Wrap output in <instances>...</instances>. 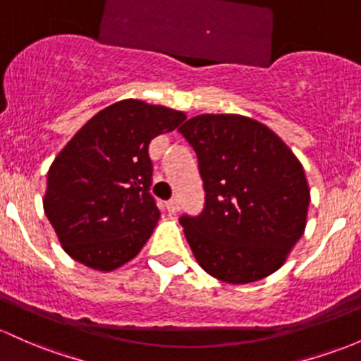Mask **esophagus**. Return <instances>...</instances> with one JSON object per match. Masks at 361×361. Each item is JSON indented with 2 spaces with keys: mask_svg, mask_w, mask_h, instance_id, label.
<instances>
[{
  "mask_svg": "<svg viewBox=\"0 0 361 361\" xmlns=\"http://www.w3.org/2000/svg\"><path fill=\"white\" fill-rule=\"evenodd\" d=\"M166 212L169 213L179 212V200H177V197H172V200L166 201Z\"/></svg>",
  "mask_w": 361,
  "mask_h": 361,
  "instance_id": "1",
  "label": "esophagus"
}]
</instances>
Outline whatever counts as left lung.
<instances>
[{
    "instance_id": "1",
    "label": "left lung",
    "mask_w": 361,
    "mask_h": 361,
    "mask_svg": "<svg viewBox=\"0 0 361 361\" xmlns=\"http://www.w3.org/2000/svg\"><path fill=\"white\" fill-rule=\"evenodd\" d=\"M179 133L196 151L207 192L200 215L180 216L201 269L228 284L281 269L308 215L310 189L296 154L243 115H197Z\"/></svg>"
}]
</instances>
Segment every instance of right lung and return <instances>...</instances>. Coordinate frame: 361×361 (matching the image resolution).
I'll use <instances>...</instances> for the list:
<instances>
[{
    "instance_id": "add662e5",
    "label": "right lung",
    "mask_w": 361,
    "mask_h": 361,
    "mask_svg": "<svg viewBox=\"0 0 361 361\" xmlns=\"http://www.w3.org/2000/svg\"><path fill=\"white\" fill-rule=\"evenodd\" d=\"M184 120L172 108L123 99L96 114L58 153L42 207L68 257L111 272L141 251L160 219L149 195V142Z\"/></svg>"
}]
</instances>
